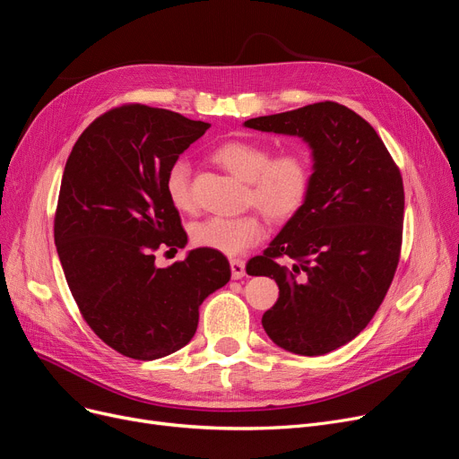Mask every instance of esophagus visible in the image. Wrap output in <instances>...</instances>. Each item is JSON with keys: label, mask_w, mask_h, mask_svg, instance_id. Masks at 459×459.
Instances as JSON below:
<instances>
[{"label": "esophagus", "mask_w": 459, "mask_h": 459, "mask_svg": "<svg viewBox=\"0 0 459 459\" xmlns=\"http://www.w3.org/2000/svg\"><path fill=\"white\" fill-rule=\"evenodd\" d=\"M230 273L232 279H240L246 275V263L242 258H230Z\"/></svg>", "instance_id": "obj_1"}]
</instances>
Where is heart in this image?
Returning a JSON list of instances; mask_svg holds the SVG:
<instances>
[{
	"mask_svg": "<svg viewBox=\"0 0 459 459\" xmlns=\"http://www.w3.org/2000/svg\"><path fill=\"white\" fill-rule=\"evenodd\" d=\"M272 146L251 138H232L212 152V159L225 170L247 182L246 204L256 206L272 223H287L304 208L313 184L311 159L302 150L272 155ZM165 195L178 212L195 208L191 170L176 159L165 174ZM263 215L249 212L238 217H206L191 227V242L229 256L240 255L261 242Z\"/></svg>",
	"mask_w": 459,
	"mask_h": 459,
	"instance_id": "b5f03b06",
	"label": "heart"
}]
</instances>
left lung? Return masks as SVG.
Segmentation results:
<instances>
[{"instance_id":"8db88e82","label":"left lung","mask_w":459,"mask_h":459,"mask_svg":"<svg viewBox=\"0 0 459 459\" xmlns=\"http://www.w3.org/2000/svg\"><path fill=\"white\" fill-rule=\"evenodd\" d=\"M246 127L302 136L313 150L307 203L246 270L279 287L263 315L270 340L294 354H326L368 326L392 285L403 240L400 167L362 116L333 101L251 117Z\"/></svg>"}]
</instances>
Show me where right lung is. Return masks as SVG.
<instances>
[{"label": "right lung", "instance_id": "1", "mask_svg": "<svg viewBox=\"0 0 459 459\" xmlns=\"http://www.w3.org/2000/svg\"><path fill=\"white\" fill-rule=\"evenodd\" d=\"M208 127L165 108L122 105L93 119L65 163L54 217L59 263L88 326L134 360L187 345L198 306L230 279L223 253L204 247L155 266L159 249L187 244L165 174Z\"/></svg>", "mask_w": 459, "mask_h": 459}]
</instances>
